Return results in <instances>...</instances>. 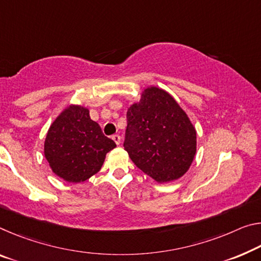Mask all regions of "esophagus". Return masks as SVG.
<instances>
[{
    "label": "esophagus",
    "mask_w": 261,
    "mask_h": 261,
    "mask_svg": "<svg viewBox=\"0 0 261 261\" xmlns=\"http://www.w3.org/2000/svg\"><path fill=\"white\" fill-rule=\"evenodd\" d=\"M111 138H113V140H114L116 144H117V145H119V144H121V139L122 138H121V136H119V135H114Z\"/></svg>",
    "instance_id": "34e87169"
}]
</instances>
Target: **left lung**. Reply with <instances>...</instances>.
<instances>
[{
    "label": "left lung",
    "mask_w": 261,
    "mask_h": 261,
    "mask_svg": "<svg viewBox=\"0 0 261 261\" xmlns=\"http://www.w3.org/2000/svg\"><path fill=\"white\" fill-rule=\"evenodd\" d=\"M126 116L124 150L136 166L158 184L185 175L196 154V130L174 97L148 86Z\"/></svg>",
    "instance_id": "obj_1"
}]
</instances>
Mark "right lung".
<instances>
[{"label": "right lung", "instance_id": "obj_1", "mask_svg": "<svg viewBox=\"0 0 261 261\" xmlns=\"http://www.w3.org/2000/svg\"><path fill=\"white\" fill-rule=\"evenodd\" d=\"M116 147L89 116V109L69 105L47 131L44 155L52 172L66 182L79 184L100 171L106 155Z\"/></svg>", "mask_w": 261, "mask_h": 261}]
</instances>
